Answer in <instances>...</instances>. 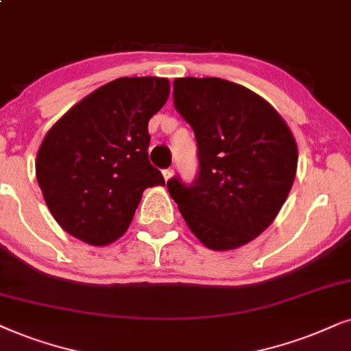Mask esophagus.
Instances as JSON below:
<instances>
[{
    "label": "esophagus",
    "mask_w": 351,
    "mask_h": 351,
    "mask_svg": "<svg viewBox=\"0 0 351 351\" xmlns=\"http://www.w3.org/2000/svg\"><path fill=\"white\" fill-rule=\"evenodd\" d=\"M173 176V170L171 168H167V170H163V178H165V181H168Z\"/></svg>",
    "instance_id": "34e87169"
}]
</instances>
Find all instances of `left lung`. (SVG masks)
Instances as JSON below:
<instances>
[{
	"label": "left lung",
	"instance_id": "obj_1",
	"mask_svg": "<svg viewBox=\"0 0 351 351\" xmlns=\"http://www.w3.org/2000/svg\"><path fill=\"white\" fill-rule=\"evenodd\" d=\"M173 100L196 136L199 171L189 186L171 178L168 193L202 245H246L272 223L295 181L290 128L263 97L225 79H175Z\"/></svg>",
	"mask_w": 351,
	"mask_h": 351
}]
</instances>
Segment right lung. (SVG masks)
Instances as JSON below:
<instances>
[{
  "mask_svg": "<svg viewBox=\"0 0 351 351\" xmlns=\"http://www.w3.org/2000/svg\"><path fill=\"white\" fill-rule=\"evenodd\" d=\"M168 95L165 77H119L53 124L35 173L64 232L88 245H110L130 227L144 189L165 184L149 162L147 126Z\"/></svg>",
  "mask_w": 351,
  "mask_h": 351,
  "instance_id": "right-lung-1",
  "label": "right lung"
}]
</instances>
